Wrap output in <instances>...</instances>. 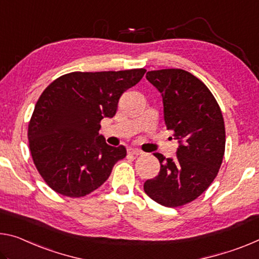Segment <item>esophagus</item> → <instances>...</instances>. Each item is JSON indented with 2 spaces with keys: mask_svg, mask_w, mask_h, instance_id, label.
<instances>
[{
  "mask_svg": "<svg viewBox=\"0 0 259 259\" xmlns=\"http://www.w3.org/2000/svg\"><path fill=\"white\" fill-rule=\"evenodd\" d=\"M128 153L133 154V155H141V154H143V152L141 150H138V149H134V147H130V149H128Z\"/></svg>",
  "mask_w": 259,
  "mask_h": 259,
  "instance_id": "34e87169",
  "label": "esophagus"
}]
</instances>
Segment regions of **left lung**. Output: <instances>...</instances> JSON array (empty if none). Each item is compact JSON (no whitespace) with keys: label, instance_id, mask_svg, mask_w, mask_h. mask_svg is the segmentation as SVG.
Masks as SVG:
<instances>
[{"label":"left lung","instance_id":"8db88e82","mask_svg":"<svg viewBox=\"0 0 259 259\" xmlns=\"http://www.w3.org/2000/svg\"><path fill=\"white\" fill-rule=\"evenodd\" d=\"M146 79L161 93L166 126L180 146L174 159L154 153L160 171L144 183V191L163 206H182L218 175L226 144L224 117L207 86L190 72L162 69L149 71Z\"/></svg>","mask_w":259,"mask_h":259}]
</instances>
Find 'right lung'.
<instances>
[{"mask_svg": "<svg viewBox=\"0 0 259 259\" xmlns=\"http://www.w3.org/2000/svg\"><path fill=\"white\" fill-rule=\"evenodd\" d=\"M145 72L75 71L44 90L28 122L27 138L34 165L49 188L78 198L109 178L126 150L106 144L99 135L100 122L116 114L122 94Z\"/></svg>", "mask_w": 259, "mask_h": 259, "instance_id": "right-lung-1", "label": "right lung"}]
</instances>
